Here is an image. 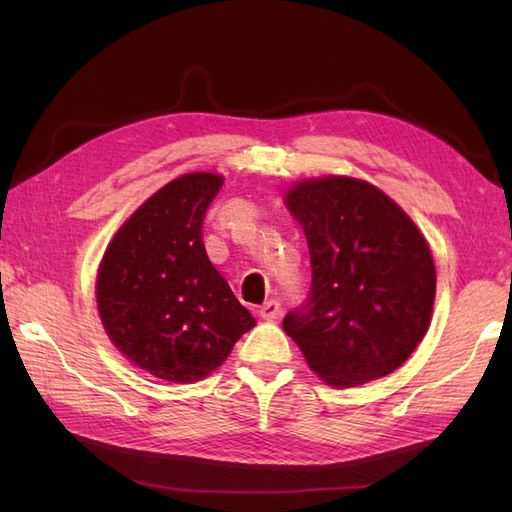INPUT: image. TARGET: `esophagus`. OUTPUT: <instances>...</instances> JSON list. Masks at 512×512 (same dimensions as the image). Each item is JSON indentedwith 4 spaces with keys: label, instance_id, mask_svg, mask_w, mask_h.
Listing matches in <instances>:
<instances>
[{
    "label": "esophagus",
    "instance_id": "esophagus-1",
    "mask_svg": "<svg viewBox=\"0 0 512 512\" xmlns=\"http://www.w3.org/2000/svg\"><path fill=\"white\" fill-rule=\"evenodd\" d=\"M281 312V306L279 301H266L262 308H259V317H262L264 321H275L279 317Z\"/></svg>",
    "mask_w": 512,
    "mask_h": 512
}]
</instances>
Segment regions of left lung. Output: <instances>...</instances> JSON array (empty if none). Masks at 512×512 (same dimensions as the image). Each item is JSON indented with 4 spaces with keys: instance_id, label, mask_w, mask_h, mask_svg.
<instances>
[{
    "instance_id": "left-lung-1",
    "label": "left lung",
    "mask_w": 512,
    "mask_h": 512,
    "mask_svg": "<svg viewBox=\"0 0 512 512\" xmlns=\"http://www.w3.org/2000/svg\"><path fill=\"white\" fill-rule=\"evenodd\" d=\"M284 204L308 239L312 297L284 330L332 387L383 378L429 330L436 266L416 222L372 182L306 178Z\"/></svg>"
}]
</instances>
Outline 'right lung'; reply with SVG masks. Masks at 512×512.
Here are the masks:
<instances>
[{"label":"right lung","mask_w":512,"mask_h":512,"mask_svg":"<svg viewBox=\"0 0 512 512\" xmlns=\"http://www.w3.org/2000/svg\"><path fill=\"white\" fill-rule=\"evenodd\" d=\"M222 182L213 171L167 182L118 228L96 273V310L112 345L169 383L215 372L257 323L202 244V217Z\"/></svg>","instance_id":"obj_1"}]
</instances>
